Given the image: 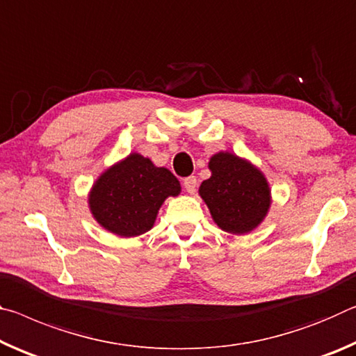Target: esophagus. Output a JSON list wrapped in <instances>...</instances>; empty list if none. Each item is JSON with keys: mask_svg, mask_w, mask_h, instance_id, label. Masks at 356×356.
I'll return each instance as SVG.
<instances>
[{"mask_svg": "<svg viewBox=\"0 0 356 356\" xmlns=\"http://www.w3.org/2000/svg\"><path fill=\"white\" fill-rule=\"evenodd\" d=\"M183 184H184V189L189 192V194H194L195 192V189H197V178L194 177V175H191V177H188V178H184V181H183Z\"/></svg>", "mask_w": 356, "mask_h": 356, "instance_id": "34e87169", "label": "esophagus"}]
</instances>
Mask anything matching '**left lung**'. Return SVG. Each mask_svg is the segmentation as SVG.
<instances>
[{
	"label": "left lung",
	"mask_w": 356,
	"mask_h": 356,
	"mask_svg": "<svg viewBox=\"0 0 356 356\" xmlns=\"http://www.w3.org/2000/svg\"><path fill=\"white\" fill-rule=\"evenodd\" d=\"M209 168L213 175L202 183L200 195L214 222L236 235L255 229L270 207V189L264 175L230 153L213 156Z\"/></svg>",
	"instance_id": "8db88e82"
}]
</instances>
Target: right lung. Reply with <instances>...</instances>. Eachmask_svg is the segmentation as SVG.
Here are the masks:
<instances>
[{
    "label": "right lung",
    "mask_w": 356,
    "mask_h": 356,
    "mask_svg": "<svg viewBox=\"0 0 356 356\" xmlns=\"http://www.w3.org/2000/svg\"><path fill=\"white\" fill-rule=\"evenodd\" d=\"M179 181L164 167L131 154L97 179L90 207L104 229L120 236L142 235L153 227L157 209L168 195L179 194Z\"/></svg>",
    "instance_id": "obj_1"
}]
</instances>
